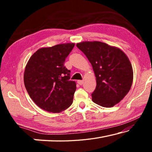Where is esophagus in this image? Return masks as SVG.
Segmentation results:
<instances>
[{"label":"esophagus","mask_w":152,"mask_h":152,"mask_svg":"<svg viewBox=\"0 0 152 152\" xmlns=\"http://www.w3.org/2000/svg\"><path fill=\"white\" fill-rule=\"evenodd\" d=\"M77 82H78V84H79L80 85H82V84H83V80H79L77 81Z\"/></svg>","instance_id":"obj_1"}]
</instances>
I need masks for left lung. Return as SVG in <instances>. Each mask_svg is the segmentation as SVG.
I'll use <instances>...</instances> for the list:
<instances>
[{
	"mask_svg": "<svg viewBox=\"0 0 152 152\" xmlns=\"http://www.w3.org/2000/svg\"><path fill=\"white\" fill-rule=\"evenodd\" d=\"M76 46L88 59L96 76L92 101L107 108L119 102L133 82V68L127 56L120 49L101 42H83Z\"/></svg>",
	"mask_w": 152,
	"mask_h": 152,
	"instance_id": "left-lung-1",
	"label": "left lung"
}]
</instances>
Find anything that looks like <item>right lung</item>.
Returning a JSON list of instances; mask_svg holds the SVG:
<instances>
[{
  "mask_svg": "<svg viewBox=\"0 0 152 152\" xmlns=\"http://www.w3.org/2000/svg\"><path fill=\"white\" fill-rule=\"evenodd\" d=\"M74 43L40 48L28 61L24 84L33 102L50 113H60L72 104L76 82L70 80V71L64 64Z\"/></svg>",
  "mask_w": 152,
  "mask_h": 152,
  "instance_id": "1",
  "label": "right lung"
}]
</instances>
